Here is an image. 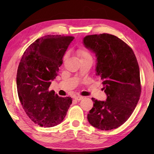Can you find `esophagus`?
<instances>
[{
  "mask_svg": "<svg viewBox=\"0 0 154 154\" xmlns=\"http://www.w3.org/2000/svg\"><path fill=\"white\" fill-rule=\"evenodd\" d=\"M83 98V96H75V99H76L77 100H82Z\"/></svg>",
  "mask_w": 154,
  "mask_h": 154,
  "instance_id": "34e87169",
  "label": "esophagus"
}]
</instances>
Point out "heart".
Returning <instances> with one entry per match:
<instances>
[{"label": "heart", "mask_w": 154, "mask_h": 154, "mask_svg": "<svg viewBox=\"0 0 154 154\" xmlns=\"http://www.w3.org/2000/svg\"><path fill=\"white\" fill-rule=\"evenodd\" d=\"M77 53L78 56L80 58L81 60H86V59H92V56H91L90 52L88 51L87 49H85L84 48L79 49L77 50ZM66 57H67V55L64 56V60H65L66 59Z\"/></svg>", "instance_id": "obj_1"}]
</instances>
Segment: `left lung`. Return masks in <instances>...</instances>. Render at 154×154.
<instances>
[{
	"label": "left lung",
	"mask_w": 154,
	"mask_h": 154,
	"mask_svg": "<svg viewBox=\"0 0 154 154\" xmlns=\"http://www.w3.org/2000/svg\"><path fill=\"white\" fill-rule=\"evenodd\" d=\"M83 45L95 54L96 72L103 81L106 100L92 98L88 120L92 126L110 130L122 126L139 102L141 87L140 71L132 49L117 36L109 34L88 35Z\"/></svg>",
	"instance_id": "left-lung-1"
}]
</instances>
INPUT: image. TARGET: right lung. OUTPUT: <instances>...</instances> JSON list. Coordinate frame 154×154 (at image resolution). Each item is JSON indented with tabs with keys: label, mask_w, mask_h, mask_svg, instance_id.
Here are the masks:
<instances>
[{
	"label": "right lung",
	"mask_w": 154,
	"mask_h": 154,
	"mask_svg": "<svg viewBox=\"0 0 154 154\" xmlns=\"http://www.w3.org/2000/svg\"><path fill=\"white\" fill-rule=\"evenodd\" d=\"M73 36L45 35L26 49L17 69L18 96L29 118L40 126L60 124L72 104L71 97L49 91L58 75L62 58Z\"/></svg>",
	"instance_id": "obj_1"
}]
</instances>
